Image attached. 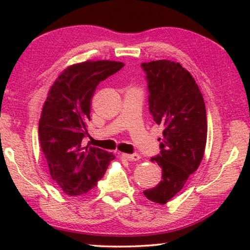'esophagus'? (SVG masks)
<instances>
[{"instance_id":"1","label":"esophagus","mask_w":250,"mask_h":250,"mask_svg":"<svg viewBox=\"0 0 250 250\" xmlns=\"http://www.w3.org/2000/svg\"><path fill=\"white\" fill-rule=\"evenodd\" d=\"M122 156L125 159L129 160V162H136V160L140 159V155H138V153H123Z\"/></svg>"}]
</instances>
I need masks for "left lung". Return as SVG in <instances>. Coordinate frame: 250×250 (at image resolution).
Instances as JSON below:
<instances>
[{"label":"left lung","instance_id":"left-lung-1","mask_svg":"<svg viewBox=\"0 0 250 250\" xmlns=\"http://www.w3.org/2000/svg\"><path fill=\"white\" fill-rule=\"evenodd\" d=\"M141 66L148 82L149 110L164 127L162 150L151 158L162 167V181L143 193L150 201L165 205L182 190L203 160L206 107L192 75L179 62L156 60Z\"/></svg>","mask_w":250,"mask_h":250}]
</instances>
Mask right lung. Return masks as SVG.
I'll list each match as a JSON object with an SVG mask.
<instances>
[{
  "instance_id": "right-lung-1",
  "label": "right lung",
  "mask_w": 250,
  "mask_h": 250,
  "mask_svg": "<svg viewBox=\"0 0 250 250\" xmlns=\"http://www.w3.org/2000/svg\"><path fill=\"white\" fill-rule=\"evenodd\" d=\"M123 67V62L110 60L71 64L58 76L47 93L39 124L40 145L51 177L66 194L87 193L115 159L111 152L83 146L82 140L88 135L95 88Z\"/></svg>"
}]
</instances>
